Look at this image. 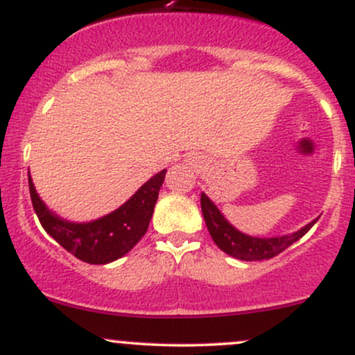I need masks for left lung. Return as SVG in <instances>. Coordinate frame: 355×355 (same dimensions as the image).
Instances as JSON below:
<instances>
[{"label":"left lung","instance_id":"left-lung-1","mask_svg":"<svg viewBox=\"0 0 355 355\" xmlns=\"http://www.w3.org/2000/svg\"><path fill=\"white\" fill-rule=\"evenodd\" d=\"M200 205L203 218H205L207 223V229H209L211 239L217 243L220 250L235 257V259L247 260V262L267 260L279 255L280 252L285 250V248H288L292 243H295L297 240L302 239L304 235L312 229L313 223L317 222L315 218L313 222L307 223L304 229L297 230L291 235H284V237H250V235L242 234V232H239L234 225H230L229 220L223 217L222 211L217 209V205H215L205 193H202Z\"/></svg>","mask_w":355,"mask_h":355}]
</instances>
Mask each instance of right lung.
I'll return each instance as SVG.
<instances>
[{
    "label": "right lung",
    "instance_id": "right-lung-1",
    "mask_svg": "<svg viewBox=\"0 0 355 355\" xmlns=\"http://www.w3.org/2000/svg\"><path fill=\"white\" fill-rule=\"evenodd\" d=\"M165 173L166 170H162L153 175L120 209L87 223L60 218L36 193L31 177H28V185L33 209L46 234L76 259L101 266L128 254L138 240L144 237L153 215L155 203L158 200V191L165 180Z\"/></svg>",
    "mask_w": 355,
    "mask_h": 355
}]
</instances>
